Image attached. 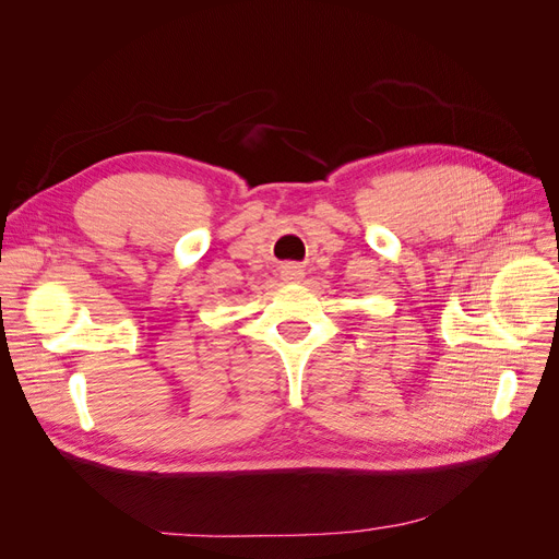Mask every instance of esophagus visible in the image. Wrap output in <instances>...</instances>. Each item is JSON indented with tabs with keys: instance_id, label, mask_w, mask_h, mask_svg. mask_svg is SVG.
Returning <instances> with one entry per match:
<instances>
[{
	"instance_id": "esophagus-1",
	"label": "esophagus",
	"mask_w": 559,
	"mask_h": 559,
	"mask_svg": "<svg viewBox=\"0 0 559 559\" xmlns=\"http://www.w3.org/2000/svg\"><path fill=\"white\" fill-rule=\"evenodd\" d=\"M282 280H286V282H300L302 280V270L298 265H284L282 267Z\"/></svg>"
}]
</instances>
